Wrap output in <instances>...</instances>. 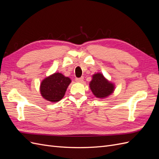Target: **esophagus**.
Segmentation results:
<instances>
[{
    "label": "esophagus",
    "mask_w": 159,
    "mask_h": 159,
    "mask_svg": "<svg viewBox=\"0 0 159 159\" xmlns=\"http://www.w3.org/2000/svg\"><path fill=\"white\" fill-rule=\"evenodd\" d=\"M75 81L77 82H82L84 81V78L83 77H81V78H75Z\"/></svg>",
    "instance_id": "1"
}]
</instances>
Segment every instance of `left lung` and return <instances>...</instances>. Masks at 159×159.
<instances>
[{
  "mask_svg": "<svg viewBox=\"0 0 159 159\" xmlns=\"http://www.w3.org/2000/svg\"><path fill=\"white\" fill-rule=\"evenodd\" d=\"M89 88L93 95L98 98H105L113 93L115 85L109 81L101 73L92 75Z\"/></svg>",
  "mask_w": 159,
  "mask_h": 159,
  "instance_id": "obj_1",
  "label": "left lung"
}]
</instances>
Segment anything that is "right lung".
Listing matches in <instances>:
<instances>
[{
    "mask_svg": "<svg viewBox=\"0 0 159 159\" xmlns=\"http://www.w3.org/2000/svg\"><path fill=\"white\" fill-rule=\"evenodd\" d=\"M71 80L61 73H54L42 80L40 93L43 98L50 102H57L64 98Z\"/></svg>",
    "mask_w": 159,
    "mask_h": 159,
    "instance_id": "obj_1",
    "label": "right lung"
}]
</instances>
